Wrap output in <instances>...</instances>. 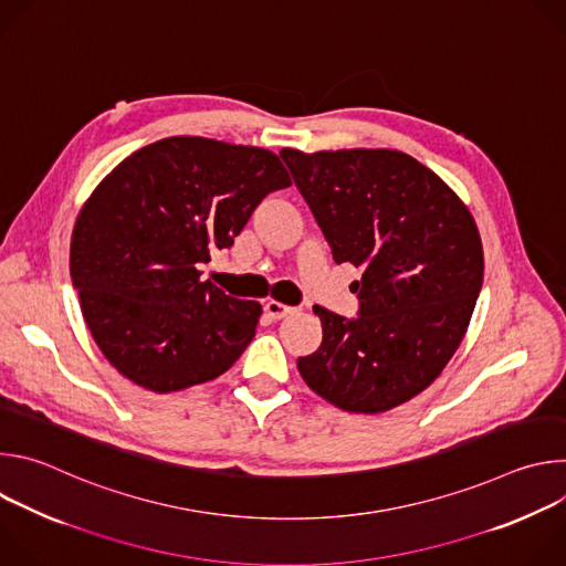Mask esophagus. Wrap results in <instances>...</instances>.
Segmentation results:
<instances>
[{
	"mask_svg": "<svg viewBox=\"0 0 566 566\" xmlns=\"http://www.w3.org/2000/svg\"><path fill=\"white\" fill-rule=\"evenodd\" d=\"M264 308H266V313H269L273 319H284V317H289V315L297 313V308H295V306H286V304L275 302V300H269V302L264 304Z\"/></svg>",
	"mask_w": 566,
	"mask_h": 566,
	"instance_id": "obj_1",
	"label": "esophagus"
}]
</instances>
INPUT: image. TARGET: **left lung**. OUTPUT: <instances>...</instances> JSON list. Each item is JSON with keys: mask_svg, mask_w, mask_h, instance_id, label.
<instances>
[{"mask_svg": "<svg viewBox=\"0 0 566 566\" xmlns=\"http://www.w3.org/2000/svg\"><path fill=\"white\" fill-rule=\"evenodd\" d=\"M280 156L334 262L363 271L358 317L315 304L322 345L297 369L340 410H391L421 394L463 340L483 282L474 219L410 154L286 147Z\"/></svg>", "mask_w": 566, "mask_h": 566, "instance_id": "left-lung-1", "label": "left lung"}]
</instances>
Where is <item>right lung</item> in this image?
Instances as JSON below:
<instances>
[{"label":"right lung","mask_w":566,"mask_h":566,"mask_svg":"<svg viewBox=\"0 0 566 566\" xmlns=\"http://www.w3.org/2000/svg\"><path fill=\"white\" fill-rule=\"evenodd\" d=\"M289 186L273 151L201 136L156 140L103 179L75 219L69 266L87 327L123 376L177 391L249 347L262 306L201 282L199 266Z\"/></svg>","instance_id":"obj_1"}]
</instances>
